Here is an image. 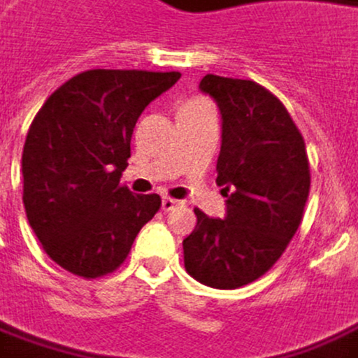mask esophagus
Masks as SVG:
<instances>
[{
	"label": "esophagus",
	"mask_w": 358,
	"mask_h": 358,
	"mask_svg": "<svg viewBox=\"0 0 358 358\" xmlns=\"http://www.w3.org/2000/svg\"><path fill=\"white\" fill-rule=\"evenodd\" d=\"M179 205H183V203H181V201H175V199H171V196H163L162 208H163V210H165V213L173 210V208L179 207Z\"/></svg>",
	"instance_id": "1"
}]
</instances>
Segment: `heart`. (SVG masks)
Masks as SVG:
<instances>
[{
  "instance_id": "obj_1",
  "label": "heart",
  "mask_w": 358,
  "mask_h": 358,
  "mask_svg": "<svg viewBox=\"0 0 358 358\" xmlns=\"http://www.w3.org/2000/svg\"><path fill=\"white\" fill-rule=\"evenodd\" d=\"M189 102H195V100H189Z\"/></svg>"
}]
</instances>
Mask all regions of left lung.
I'll return each mask as SVG.
<instances>
[{"mask_svg": "<svg viewBox=\"0 0 358 358\" xmlns=\"http://www.w3.org/2000/svg\"><path fill=\"white\" fill-rule=\"evenodd\" d=\"M199 88L222 116L217 185L227 217L195 208L185 270L201 284L236 289L266 274L299 229L311 185L308 151L284 104L258 83L207 74Z\"/></svg>", "mask_w": 358, "mask_h": 358, "instance_id": "left-lung-1", "label": "left lung"}]
</instances>
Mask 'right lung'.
Wrapping results in <instances>:
<instances>
[{"label":"right lung","mask_w":358,"mask_h":358,"mask_svg":"<svg viewBox=\"0 0 358 358\" xmlns=\"http://www.w3.org/2000/svg\"><path fill=\"white\" fill-rule=\"evenodd\" d=\"M181 73L92 69L59 86L41 106L23 145V205L52 262L94 280L128 258L159 195L120 185L141 112Z\"/></svg>","instance_id":"1"}]
</instances>
